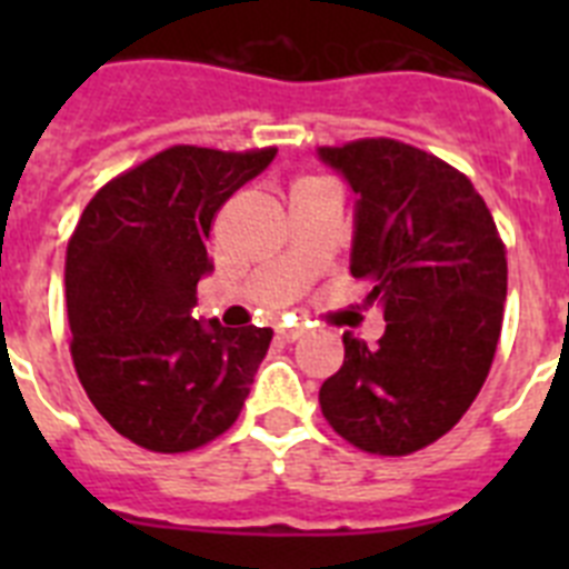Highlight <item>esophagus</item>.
Wrapping results in <instances>:
<instances>
[{
    "mask_svg": "<svg viewBox=\"0 0 569 569\" xmlns=\"http://www.w3.org/2000/svg\"><path fill=\"white\" fill-rule=\"evenodd\" d=\"M276 333H279L281 341H296L305 336V328H301V325H293V328H279Z\"/></svg>",
    "mask_w": 569,
    "mask_h": 569,
    "instance_id": "esophagus-1",
    "label": "esophagus"
}]
</instances>
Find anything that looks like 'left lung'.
<instances>
[{
	"instance_id": "obj_1",
	"label": "left lung",
	"mask_w": 569,
	"mask_h": 569,
	"mask_svg": "<svg viewBox=\"0 0 569 569\" xmlns=\"http://www.w3.org/2000/svg\"><path fill=\"white\" fill-rule=\"evenodd\" d=\"M319 156L359 193L350 273L387 321L376 347L341 336L321 413L365 453H416L459 425L490 373L507 248L479 190L439 156L385 136Z\"/></svg>"
}]
</instances>
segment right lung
<instances>
[{
  "label": "right lung",
  "instance_id": "1",
  "mask_svg": "<svg viewBox=\"0 0 569 569\" xmlns=\"http://www.w3.org/2000/svg\"><path fill=\"white\" fill-rule=\"evenodd\" d=\"M276 148L173 144L97 190L64 256L70 356L116 433L153 453H188L239 419L270 328L193 319L208 239L230 196Z\"/></svg>",
  "mask_w": 569,
  "mask_h": 569
}]
</instances>
